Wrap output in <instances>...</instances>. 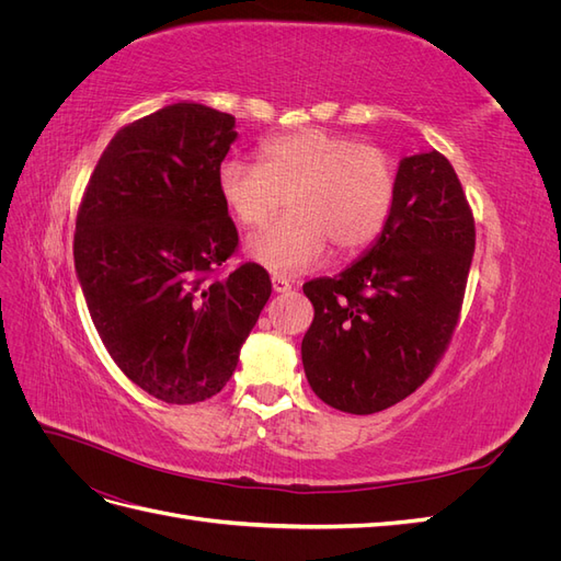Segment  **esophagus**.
Listing matches in <instances>:
<instances>
[{
    "instance_id": "obj_1",
    "label": "esophagus",
    "mask_w": 561,
    "mask_h": 561,
    "mask_svg": "<svg viewBox=\"0 0 561 561\" xmlns=\"http://www.w3.org/2000/svg\"><path fill=\"white\" fill-rule=\"evenodd\" d=\"M271 285H274V293H290L293 283L285 276H271Z\"/></svg>"
}]
</instances>
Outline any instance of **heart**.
<instances>
[{
	"label": "heart",
	"instance_id": "heart-1",
	"mask_svg": "<svg viewBox=\"0 0 561 561\" xmlns=\"http://www.w3.org/2000/svg\"><path fill=\"white\" fill-rule=\"evenodd\" d=\"M217 192L236 222L262 227L287 198L293 213L254 233L248 257L276 274L316 266L332 243L355 254L375 243L396 206L398 175L386 151L322 128L283 133L260 145V163L227 159Z\"/></svg>",
	"mask_w": 561,
	"mask_h": 561
}]
</instances>
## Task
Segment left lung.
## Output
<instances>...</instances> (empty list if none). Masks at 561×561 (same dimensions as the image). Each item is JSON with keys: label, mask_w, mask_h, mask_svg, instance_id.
<instances>
[{"label": "left lung", "mask_w": 561, "mask_h": 561, "mask_svg": "<svg viewBox=\"0 0 561 561\" xmlns=\"http://www.w3.org/2000/svg\"><path fill=\"white\" fill-rule=\"evenodd\" d=\"M472 252V210L447 157L402 159L377 243L339 276L304 283L316 311L301 339L313 393L348 414L412 396L451 342Z\"/></svg>", "instance_id": "obj_1"}]
</instances>
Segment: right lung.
<instances>
[{"label":"right lung","mask_w":561,"mask_h":561,"mask_svg":"<svg viewBox=\"0 0 561 561\" xmlns=\"http://www.w3.org/2000/svg\"><path fill=\"white\" fill-rule=\"evenodd\" d=\"M236 118L175 103L118 130L77 213L75 266L93 325L124 375L149 396L194 404L225 388L271 297L243 262L217 192Z\"/></svg>","instance_id":"obj_1"}]
</instances>
